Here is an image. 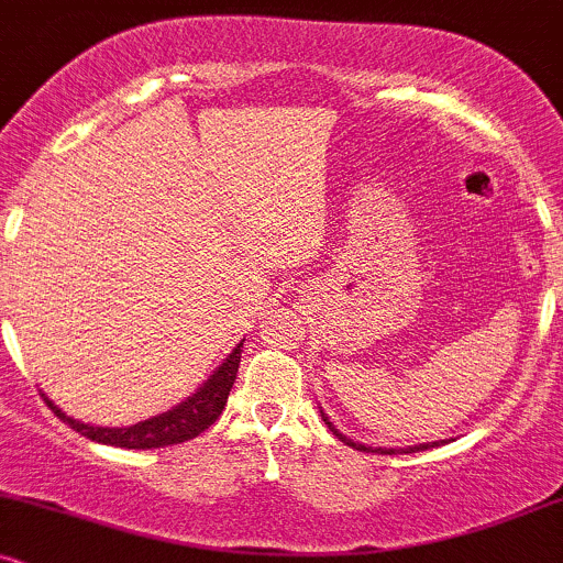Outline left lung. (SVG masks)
Masks as SVG:
<instances>
[{
    "instance_id": "obj_1",
    "label": "left lung",
    "mask_w": 563,
    "mask_h": 563,
    "mask_svg": "<svg viewBox=\"0 0 563 563\" xmlns=\"http://www.w3.org/2000/svg\"><path fill=\"white\" fill-rule=\"evenodd\" d=\"M322 421H325V426L328 429L333 431L335 437L341 439V442L344 444H349V448H354V450H360V452H378V455H397V452H421V450H429V448H437L439 442H431V444H416V448H402V450H386V448H367V444H363V442H354V439H349V437H344V434H339V429H335V426L328 421V416L325 412H322Z\"/></svg>"
}]
</instances>
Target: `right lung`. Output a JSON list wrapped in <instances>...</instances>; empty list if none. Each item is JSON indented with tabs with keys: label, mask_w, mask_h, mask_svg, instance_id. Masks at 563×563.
I'll use <instances>...</instances> for the list:
<instances>
[{
	"label": "right lung",
	"mask_w": 563,
	"mask_h": 563,
	"mask_svg": "<svg viewBox=\"0 0 563 563\" xmlns=\"http://www.w3.org/2000/svg\"><path fill=\"white\" fill-rule=\"evenodd\" d=\"M241 349L238 344L232 349V354L219 365V371L206 380L200 389L192 394L190 399H185L183 405H177L169 412H161L156 418H147V421L126 426V429H102V426H89L81 421L68 418L60 407H55L44 397L49 410L60 418L63 423H68L70 429L79 431L81 437L92 439V442L113 444V448H126V450H156V448H172V444H183L187 439H196L203 434L211 423L222 416L224 405H228L230 389L235 384L238 365H241Z\"/></svg>",
	"instance_id": "right-lung-1"
}]
</instances>
